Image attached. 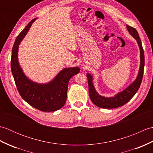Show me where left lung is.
Wrapping results in <instances>:
<instances>
[{"instance_id": "left-lung-1", "label": "left lung", "mask_w": 153, "mask_h": 153, "mask_svg": "<svg viewBox=\"0 0 153 153\" xmlns=\"http://www.w3.org/2000/svg\"><path fill=\"white\" fill-rule=\"evenodd\" d=\"M127 30L129 34L137 41V43L140 50V66L138 71V74L136 79L125 89L119 92L113 97H104L99 95L95 89L93 82V77L91 74H87V77L89 84V93L90 99L94 105L102 108H115L122 106L130 100L137 93L142 82L143 70L145 66V56L144 51L142 47L141 41L139 38L138 32L135 28L127 25Z\"/></svg>"}]
</instances>
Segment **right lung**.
Returning <instances> with one entry per match:
<instances>
[{
  "label": "right lung",
  "mask_w": 153,
  "mask_h": 153,
  "mask_svg": "<svg viewBox=\"0 0 153 153\" xmlns=\"http://www.w3.org/2000/svg\"><path fill=\"white\" fill-rule=\"evenodd\" d=\"M37 18L29 23L16 37L12 48L11 70L19 95L31 106L43 112H54L64 106L66 101L68 83L79 72V67L66 68L46 83H39L26 76L18 60L19 45Z\"/></svg>",
  "instance_id": "right-lung-1"
}]
</instances>
